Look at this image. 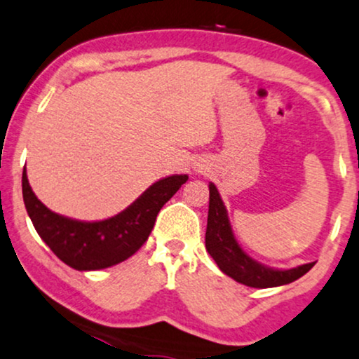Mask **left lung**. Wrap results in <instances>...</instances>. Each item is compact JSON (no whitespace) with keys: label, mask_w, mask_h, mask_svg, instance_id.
I'll list each match as a JSON object with an SVG mask.
<instances>
[{"label":"left lung","mask_w":359,"mask_h":359,"mask_svg":"<svg viewBox=\"0 0 359 359\" xmlns=\"http://www.w3.org/2000/svg\"><path fill=\"white\" fill-rule=\"evenodd\" d=\"M206 250L211 255V258L216 261L221 271L233 278L234 281L251 287L287 285V283H293L298 278H302L303 274H306L315 266V263H308L291 269H273L250 258L234 238L228 211L213 183H210Z\"/></svg>","instance_id":"obj_1"}]
</instances>
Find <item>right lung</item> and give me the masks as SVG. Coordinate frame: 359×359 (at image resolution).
Returning a JSON list of instances; mask_svg holds the SVG:
<instances>
[{"mask_svg": "<svg viewBox=\"0 0 359 359\" xmlns=\"http://www.w3.org/2000/svg\"><path fill=\"white\" fill-rule=\"evenodd\" d=\"M187 181L188 175L159 180L121 213L93 223L66 218L48 210L31 189L26 170L23 200L34 229L53 253L78 271H95L135 255L148 240L159 210Z\"/></svg>", "mask_w": 359, "mask_h": 359, "instance_id": "obj_1", "label": "right lung"}]
</instances>
